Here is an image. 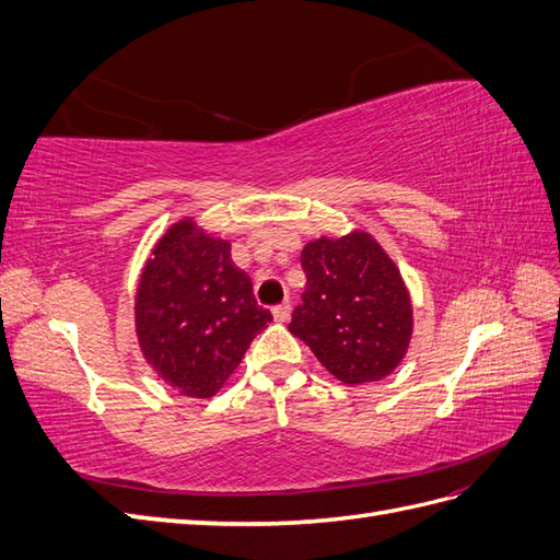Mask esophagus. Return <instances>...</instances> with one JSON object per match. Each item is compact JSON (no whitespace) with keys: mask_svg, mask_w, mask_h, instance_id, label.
<instances>
[{"mask_svg":"<svg viewBox=\"0 0 560 560\" xmlns=\"http://www.w3.org/2000/svg\"><path fill=\"white\" fill-rule=\"evenodd\" d=\"M290 315H292L290 301H284V303H280V306H276V308H273V317H276V322H287V319H290Z\"/></svg>","mask_w":560,"mask_h":560,"instance_id":"esophagus-1","label":"esophagus"}]
</instances>
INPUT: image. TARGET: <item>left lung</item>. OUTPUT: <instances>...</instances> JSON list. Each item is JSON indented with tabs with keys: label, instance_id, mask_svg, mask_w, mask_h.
I'll list each match as a JSON object with an SVG mask.
<instances>
[{
	"label": "left lung",
	"instance_id": "1",
	"mask_svg": "<svg viewBox=\"0 0 560 560\" xmlns=\"http://www.w3.org/2000/svg\"><path fill=\"white\" fill-rule=\"evenodd\" d=\"M303 303L290 331L346 385L393 374L413 334V306L399 268L374 235H322L301 249Z\"/></svg>",
	"mask_w": 560,
	"mask_h": 560
}]
</instances>
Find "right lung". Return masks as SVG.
I'll use <instances>...</instances> for the list:
<instances>
[{"instance_id": "obj_1", "label": "right lung", "mask_w": 560, "mask_h": 560, "mask_svg": "<svg viewBox=\"0 0 560 560\" xmlns=\"http://www.w3.org/2000/svg\"><path fill=\"white\" fill-rule=\"evenodd\" d=\"M270 319L249 276L231 261V243L191 217L151 249L135 294V331L147 364L179 395L219 393Z\"/></svg>"}]
</instances>
